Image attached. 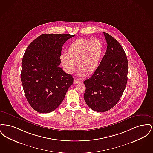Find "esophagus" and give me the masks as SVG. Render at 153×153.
<instances>
[{"label": "esophagus", "instance_id": "34e87169", "mask_svg": "<svg viewBox=\"0 0 153 153\" xmlns=\"http://www.w3.org/2000/svg\"><path fill=\"white\" fill-rule=\"evenodd\" d=\"M73 82H74V84H79L80 82V81L77 80V79H74V81H73Z\"/></svg>", "mask_w": 153, "mask_h": 153}]
</instances>
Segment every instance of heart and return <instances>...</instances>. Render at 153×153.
Listing matches in <instances>:
<instances>
[{
	"instance_id": "heart-1",
	"label": "heart",
	"mask_w": 153,
	"mask_h": 153,
	"mask_svg": "<svg viewBox=\"0 0 153 153\" xmlns=\"http://www.w3.org/2000/svg\"><path fill=\"white\" fill-rule=\"evenodd\" d=\"M103 52L104 46L100 40L80 38L68 46L66 54H62L60 60L66 73H73L76 63L79 76H89L97 69Z\"/></svg>"
}]
</instances>
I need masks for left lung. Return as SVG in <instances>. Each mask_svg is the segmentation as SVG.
Returning <instances> with one entry per match:
<instances>
[{"mask_svg":"<svg viewBox=\"0 0 153 153\" xmlns=\"http://www.w3.org/2000/svg\"><path fill=\"white\" fill-rule=\"evenodd\" d=\"M107 47L97 69L84 83L85 102L96 112L114 107L123 94L127 82L128 61L123 48L108 33L103 32Z\"/></svg>","mask_w":153,"mask_h":153,"instance_id":"1","label":"left lung"}]
</instances>
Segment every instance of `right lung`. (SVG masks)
Wrapping results in <instances>:
<instances>
[{
	"label": "right lung",
	"mask_w": 153,
	"mask_h": 153,
	"mask_svg": "<svg viewBox=\"0 0 153 153\" xmlns=\"http://www.w3.org/2000/svg\"><path fill=\"white\" fill-rule=\"evenodd\" d=\"M74 36L44 34L26 49L22 61L21 79L31 107L40 113H49L63 101L73 82L71 74L61 68L60 56L66 41Z\"/></svg>",
	"instance_id": "obj_1"
}]
</instances>
